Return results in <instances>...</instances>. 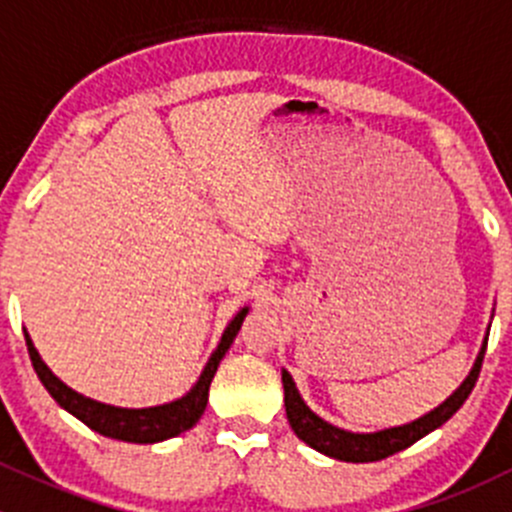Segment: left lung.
Wrapping results in <instances>:
<instances>
[{"label": "left lung", "instance_id": "8db88e82", "mask_svg": "<svg viewBox=\"0 0 512 512\" xmlns=\"http://www.w3.org/2000/svg\"><path fill=\"white\" fill-rule=\"evenodd\" d=\"M485 344L488 342H483V349H480L476 364H473L471 374L466 376V381H463V384L458 386V389L453 391V394L448 396L438 409H433L431 414L416 418V421L404 423V426L386 428V431H376V433H352L322 421V418L307 409V404H304L302 396H299L297 386H294L292 376H289L287 371H282L289 426H292V431L297 433V438H302L307 446H312L314 451L324 453V456L337 458V461L371 463V461H381V458L394 456V453L414 446L418 438H423L426 433L436 431L438 426H443L448 418L466 404L468 394H471L473 386H476L478 381L480 366H483Z\"/></svg>", "mask_w": 512, "mask_h": 512}]
</instances>
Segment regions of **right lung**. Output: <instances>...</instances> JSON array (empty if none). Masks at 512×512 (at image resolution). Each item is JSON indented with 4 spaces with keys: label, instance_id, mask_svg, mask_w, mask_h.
<instances>
[{
    "label": "right lung",
    "instance_id": "1",
    "mask_svg": "<svg viewBox=\"0 0 512 512\" xmlns=\"http://www.w3.org/2000/svg\"><path fill=\"white\" fill-rule=\"evenodd\" d=\"M245 314L247 307H242L240 312L232 317V322L227 324L223 339H220L218 349L210 356L208 366H205L203 374H200L198 384H195L183 399L170 401V404L163 406H151V409H118V406L98 404L94 399H86V396L76 394L74 389H69L64 381H59L51 374L49 366L41 361L39 352L34 349L27 332H24V339H27L29 359H32L36 376H39L44 389L49 391L51 399H54L61 409L74 414L79 421H84L91 431L101 433V436L128 443H158L165 441V438H173L178 436V433L188 431V428H193L195 423H198V418L203 416L205 406H208L210 381H213L215 371H218L220 359H223L227 349H230L232 339L240 332Z\"/></svg>",
    "mask_w": 512,
    "mask_h": 512
}]
</instances>
